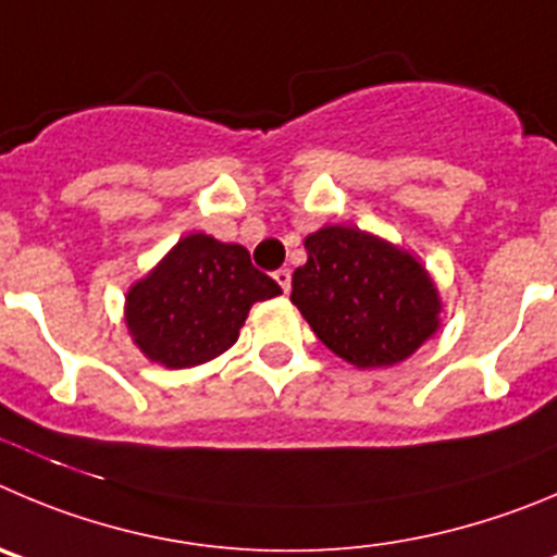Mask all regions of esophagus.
<instances>
[{
  "label": "esophagus",
  "instance_id": "esophagus-1",
  "mask_svg": "<svg viewBox=\"0 0 557 557\" xmlns=\"http://www.w3.org/2000/svg\"><path fill=\"white\" fill-rule=\"evenodd\" d=\"M272 277H274V283L283 288V294H288V290H290V269H277Z\"/></svg>",
  "mask_w": 557,
  "mask_h": 557
}]
</instances>
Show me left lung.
<instances>
[{
    "label": "left lung",
    "instance_id": "obj_1",
    "mask_svg": "<svg viewBox=\"0 0 557 557\" xmlns=\"http://www.w3.org/2000/svg\"><path fill=\"white\" fill-rule=\"evenodd\" d=\"M308 263L290 280L326 349L357 368L407 360L440 326V299L412 255L355 227L330 225L305 238Z\"/></svg>",
    "mask_w": 557,
    "mask_h": 557
}]
</instances>
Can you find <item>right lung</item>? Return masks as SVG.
Returning a JSON list of instances; mask_svg holds the SVG:
<instances>
[{
  "instance_id": "obj_1",
  "label": "right lung",
  "mask_w": 557,
  "mask_h": 557,
  "mask_svg": "<svg viewBox=\"0 0 557 557\" xmlns=\"http://www.w3.org/2000/svg\"><path fill=\"white\" fill-rule=\"evenodd\" d=\"M277 294L247 249L191 233L128 290L126 324L145 357L191 368L231 349L249 308Z\"/></svg>"
}]
</instances>
